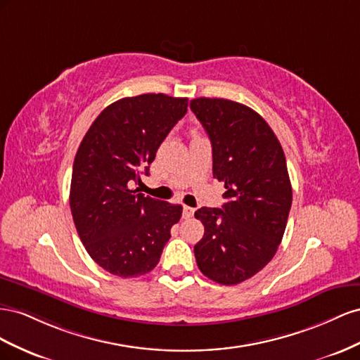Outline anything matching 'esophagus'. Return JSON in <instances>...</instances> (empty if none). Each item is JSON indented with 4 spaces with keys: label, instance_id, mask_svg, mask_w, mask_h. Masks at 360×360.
<instances>
[{
    "label": "esophagus",
    "instance_id": "esophagus-1",
    "mask_svg": "<svg viewBox=\"0 0 360 360\" xmlns=\"http://www.w3.org/2000/svg\"><path fill=\"white\" fill-rule=\"evenodd\" d=\"M193 214H194V208H191V207H184V211H182V217H184V219H191Z\"/></svg>",
    "mask_w": 360,
    "mask_h": 360
}]
</instances>
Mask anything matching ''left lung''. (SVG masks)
Masks as SVG:
<instances>
[{
    "mask_svg": "<svg viewBox=\"0 0 360 360\" xmlns=\"http://www.w3.org/2000/svg\"><path fill=\"white\" fill-rule=\"evenodd\" d=\"M212 146V174L224 182L221 210L194 212L205 233L194 245L199 270L221 285L250 279L282 241L292 203L285 153L258 112L221 98L190 102Z\"/></svg>",
    "mask_w": 360,
    "mask_h": 360,
    "instance_id": "1",
    "label": "left lung"
}]
</instances>
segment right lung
I'll return each instance as SVG.
<instances>
[{
    "mask_svg": "<svg viewBox=\"0 0 360 360\" xmlns=\"http://www.w3.org/2000/svg\"><path fill=\"white\" fill-rule=\"evenodd\" d=\"M187 98L146 94L102 110L77 150L69 203L81 243L108 273L137 277L160 262L181 205L132 190L170 129L187 112Z\"/></svg>",
    "mask_w": 360,
    "mask_h": 360,
    "instance_id": "obj_1",
    "label": "right lung"
}]
</instances>
